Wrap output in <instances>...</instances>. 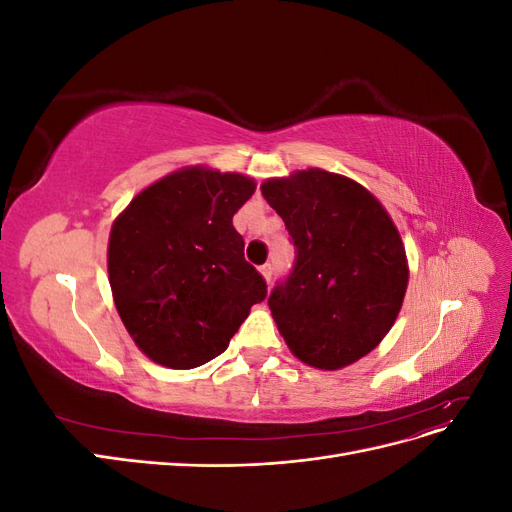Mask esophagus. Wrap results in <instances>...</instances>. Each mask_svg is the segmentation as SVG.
Masks as SVG:
<instances>
[{"mask_svg": "<svg viewBox=\"0 0 512 512\" xmlns=\"http://www.w3.org/2000/svg\"><path fill=\"white\" fill-rule=\"evenodd\" d=\"M260 273H262V277H265L267 282H271V277H273V267H271V265H262V267H260Z\"/></svg>", "mask_w": 512, "mask_h": 512, "instance_id": "obj_1", "label": "esophagus"}]
</instances>
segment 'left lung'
Wrapping results in <instances>:
<instances>
[{"mask_svg": "<svg viewBox=\"0 0 512 512\" xmlns=\"http://www.w3.org/2000/svg\"><path fill=\"white\" fill-rule=\"evenodd\" d=\"M260 190L297 252L269 297L290 352L329 371L359 361L391 331L408 288L391 215L361 183L322 168L267 179Z\"/></svg>", "mask_w": 512, "mask_h": 512, "instance_id": "left-lung-1", "label": "left lung"}]
</instances>
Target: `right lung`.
<instances>
[{
    "label": "right lung",
    "instance_id": "add662e5",
    "mask_svg": "<svg viewBox=\"0 0 512 512\" xmlns=\"http://www.w3.org/2000/svg\"><path fill=\"white\" fill-rule=\"evenodd\" d=\"M254 179L207 166L175 170L132 198L111 228L108 282L134 344L151 361L192 369L222 354L265 301L243 258L235 215Z\"/></svg>",
    "mask_w": 512,
    "mask_h": 512
}]
</instances>
